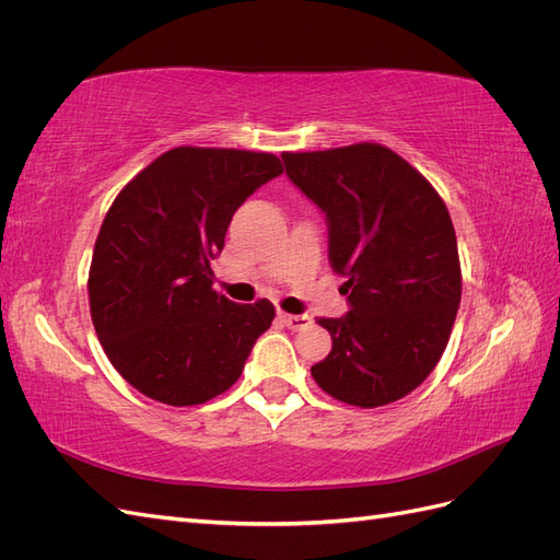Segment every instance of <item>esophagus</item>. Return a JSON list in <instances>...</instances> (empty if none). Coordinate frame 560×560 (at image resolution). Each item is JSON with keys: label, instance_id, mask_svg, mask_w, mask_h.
<instances>
[{"label": "esophagus", "instance_id": "1", "mask_svg": "<svg viewBox=\"0 0 560 560\" xmlns=\"http://www.w3.org/2000/svg\"><path fill=\"white\" fill-rule=\"evenodd\" d=\"M280 319L284 322L287 327L294 329V331L308 329L313 325V317L311 315H287V313H280Z\"/></svg>", "mask_w": 560, "mask_h": 560}]
</instances>
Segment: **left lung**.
<instances>
[{"label": "left lung", "instance_id": "left-lung-1", "mask_svg": "<svg viewBox=\"0 0 560 560\" xmlns=\"http://www.w3.org/2000/svg\"><path fill=\"white\" fill-rule=\"evenodd\" d=\"M284 173L322 210L329 264L348 294L343 317H322L331 352L311 366L334 399L393 404L425 381L460 308V259L444 200L381 144L290 154Z\"/></svg>", "mask_w": 560, "mask_h": 560}]
</instances>
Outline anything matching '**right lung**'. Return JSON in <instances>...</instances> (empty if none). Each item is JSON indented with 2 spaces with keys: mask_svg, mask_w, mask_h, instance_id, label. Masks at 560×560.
I'll return each mask as SVG.
<instances>
[{
  "mask_svg": "<svg viewBox=\"0 0 560 560\" xmlns=\"http://www.w3.org/2000/svg\"><path fill=\"white\" fill-rule=\"evenodd\" d=\"M273 154L177 147L124 186L97 233L89 299L109 362L142 395L202 404L241 378L273 303H233L212 290L210 261L261 184Z\"/></svg>",
  "mask_w": 560,
  "mask_h": 560,
  "instance_id": "obj_1",
  "label": "right lung"
}]
</instances>
